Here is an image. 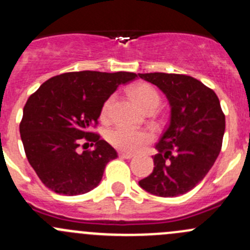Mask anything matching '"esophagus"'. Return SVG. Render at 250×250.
Instances as JSON below:
<instances>
[{
    "label": "esophagus",
    "instance_id": "esophagus-1",
    "mask_svg": "<svg viewBox=\"0 0 250 250\" xmlns=\"http://www.w3.org/2000/svg\"><path fill=\"white\" fill-rule=\"evenodd\" d=\"M118 155H120V157L125 158V160H130V158L134 157L133 153H128V152H118Z\"/></svg>",
    "mask_w": 250,
    "mask_h": 250
}]
</instances>
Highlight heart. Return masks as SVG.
I'll return each instance as SVG.
<instances>
[{
	"label": "heart",
	"instance_id": "obj_1",
	"mask_svg": "<svg viewBox=\"0 0 250 250\" xmlns=\"http://www.w3.org/2000/svg\"><path fill=\"white\" fill-rule=\"evenodd\" d=\"M130 93L145 111L157 109L160 106V94L152 85L147 84V83H139V84L134 85L130 89ZM113 102H115V97L111 95L104 103L102 109L103 118H107L110 116ZM107 140L113 147L118 148V150L125 151V152H137L151 140V135L146 132H141V130L132 129V128L125 127V125H118L107 133Z\"/></svg>",
	"mask_w": 250,
	"mask_h": 250
}]
</instances>
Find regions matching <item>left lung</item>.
<instances>
[{"label": "left lung", "mask_w": 250, "mask_h": 250, "mask_svg": "<svg viewBox=\"0 0 250 250\" xmlns=\"http://www.w3.org/2000/svg\"><path fill=\"white\" fill-rule=\"evenodd\" d=\"M167 97L169 125L156 144L152 173L139 181L148 193L178 197L192 190L213 167L225 133V116L210 88L186 75L139 74Z\"/></svg>", "instance_id": "8db88e82"}]
</instances>
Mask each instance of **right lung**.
I'll list each match as a JSON object with an SVG mask.
<instances>
[{"label":"right lung","instance_id":"add662e5","mask_svg":"<svg viewBox=\"0 0 250 250\" xmlns=\"http://www.w3.org/2000/svg\"><path fill=\"white\" fill-rule=\"evenodd\" d=\"M137 77L125 71L67 72L49 78L27 99L20 137L27 161L46 188L77 196L99 185L117 152L89 129L118 85ZM83 137L95 143L94 150L78 152Z\"/></svg>","mask_w":250,"mask_h":250}]
</instances>
